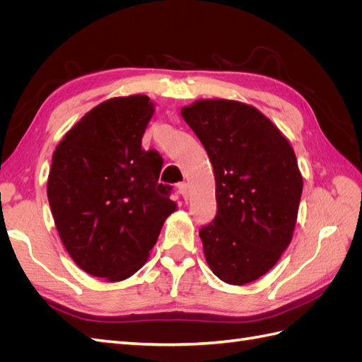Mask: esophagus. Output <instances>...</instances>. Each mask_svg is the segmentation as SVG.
I'll list each match as a JSON object with an SVG mask.
<instances>
[{
	"label": "esophagus",
	"mask_w": 362,
	"mask_h": 362,
	"mask_svg": "<svg viewBox=\"0 0 362 362\" xmlns=\"http://www.w3.org/2000/svg\"><path fill=\"white\" fill-rule=\"evenodd\" d=\"M178 192L184 199H187L189 198V185H187V182H180L178 184Z\"/></svg>",
	"instance_id": "obj_1"
}]
</instances>
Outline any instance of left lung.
Wrapping results in <instances>:
<instances>
[{"label":"left lung","instance_id":"1","mask_svg":"<svg viewBox=\"0 0 362 362\" xmlns=\"http://www.w3.org/2000/svg\"><path fill=\"white\" fill-rule=\"evenodd\" d=\"M181 116L216 178L217 213L199 231L208 266L231 286L257 281L291 242L303 187L294 151L270 119L243 103L199 100Z\"/></svg>","mask_w":362,"mask_h":362}]
</instances>
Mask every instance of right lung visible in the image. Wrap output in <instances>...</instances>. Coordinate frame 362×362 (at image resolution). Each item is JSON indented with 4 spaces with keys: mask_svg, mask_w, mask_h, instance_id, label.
<instances>
[{
    "mask_svg": "<svg viewBox=\"0 0 362 362\" xmlns=\"http://www.w3.org/2000/svg\"><path fill=\"white\" fill-rule=\"evenodd\" d=\"M152 115L146 95L112 98L83 116L52 154L54 223L75 264L92 276L134 275L177 208L170 185L158 182L163 158L141 148Z\"/></svg>",
    "mask_w": 362,
    "mask_h": 362,
    "instance_id": "add662e5",
    "label": "right lung"
}]
</instances>
